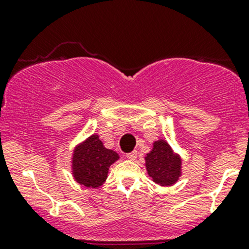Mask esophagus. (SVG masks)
I'll return each mask as SVG.
<instances>
[{
    "label": "esophagus",
    "instance_id": "obj_1",
    "mask_svg": "<svg viewBox=\"0 0 249 249\" xmlns=\"http://www.w3.org/2000/svg\"><path fill=\"white\" fill-rule=\"evenodd\" d=\"M137 154H139V153H137V150H134V152H131V153H129V154H126V158L129 160H135L137 158Z\"/></svg>",
    "mask_w": 249,
    "mask_h": 249
}]
</instances>
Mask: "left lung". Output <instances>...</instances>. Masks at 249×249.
Instances as JSON below:
<instances>
[{
	"label": "left lung",
	"instance_id": "1",
	"mask_svg": "<svg viewBox=\"0 0 249 249\" xmlns=\"http://www.w3.org/2000/svg\"><path fill=\"white\" fill-rule=\"evenodd\" d=\"M145 169L153 182L161 187H170L182 176V158L173 152L165 140L153 142V148L144 157Z\"/></svg>",
	"mask_w": 249,
	"mask_h": 249
}]
</instances>
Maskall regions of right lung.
I'll use <instances>...</instances> for the list:
<instances>
[{"label": "right lung", "mask_w": 249, "mask_h": 249, "mask_svg": "<svg viewBox=\"0 0 249 249\" xmlns=\"http://www.w3.org/2000/svg\"><path fill=\"white\" fill-rule=\"evenodd\" d=\"M119 159V154L108 149L94 134L78 143L72 154V175L74 180L87 188H99L106 182L110 165Z\"/></svg>", "instance_id": "right-lung-1"}]
</instances>
